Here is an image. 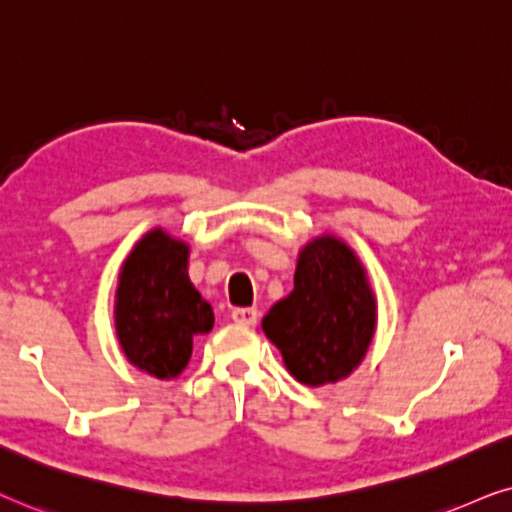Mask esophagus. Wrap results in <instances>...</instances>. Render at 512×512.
I'll use <instances>...</instances> for the list:
<instances>
[{
    "instance_id": "34e87169",
    "label": "esophagus",
    "mask_w": 512,
    "mask_h": 512,
    "mask_svg": "<svg viewBox=\"0 0 512 512\" xmlns=\"http://www.w3.org/2000/svg\"><path fill=\"white\" fill-rule=\"evenodd\" d=\"M231 318L236 320V323L241 325H257V320H260V311L257 309H234L231 311Z\"/></svg>"
}]
</instances>
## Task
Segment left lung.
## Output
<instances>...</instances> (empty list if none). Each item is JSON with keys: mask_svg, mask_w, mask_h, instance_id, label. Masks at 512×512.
Masks as SVG:
<instances>
[{"mask_svg": "<svg viewBox=\"0 0 512 512\" xmlns=\"http://www.w3.org/2000/svg\"><path fill=\"white\" fill-rule=\"evenodd\" d=\"M262 330L302 384L349 377L377 332V297L356 250L335 234L311 238L297 255L295 288L271 306Z\"/></svg>", "mask_w": 512, "mask_h": 512, "instance_id": "obj_1", "label": "left lung"}]
</instances>
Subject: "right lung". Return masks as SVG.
<instances>
[{
	"label": "right lung",
	"instance_id": "obj_1",
	"mask_svg": "<svg viewBox=\"0 0 512 512\" xmlns=\"http://www.w3.org/2000/svg\"><path fill=\"white\" fill-rule=\"evenodd\" d=\"M189 245L149 229L121 264L114 327L128 363L175 379L192 358L194 337L213 330V309L189 281Z\"/></svg>",
	"mask_w": 512,
	"mask_h": 512
}]
</instances>
